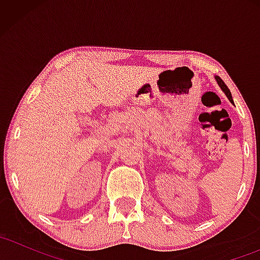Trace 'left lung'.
Returning <instances> with one entry per match:
<instances>
[{"instance_id":"left-lung-1","label":"left lung","mask_w":260,"mask_h":260,"mask_svg":"<svg viewBox=\"0 0 260 260\" xmlns=\"http://www.w3.org/2000/svg\"><path fill=\"white\" fill-rule=\"evenodd\" d=\"M215 79H216V82H217V84H219V86L220 88H221V90L225 92L226 94V96L229 98V100L231 101L232 100V96H231V91H230V89L228 88V85L225 84V83H223V80L220 78V77H217V76H215Z\"/></svg>"}]
</instances>
